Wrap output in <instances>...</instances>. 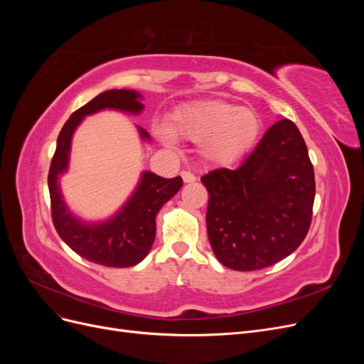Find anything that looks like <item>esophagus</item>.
<instances>
[{
  "label": "esophagus",
  "instance_id": "obj_1",
  "mask_svg": "<svg viewBox=\"0 0 364 364\" xmlns=\"http://www.w3.org/2000/svg\"><path fill=\"white\" fill-rule=\"evenodd\" d=\"M181 176H182V179H183L185 183H193V182H196V176H194L191 171H182Z\"/></svg>",
  "mask_w": 364,
  "mask_h": 364
}]
</instances>
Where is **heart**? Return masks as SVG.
Listing matches in <instances>:
<instances>
[{
	"label": "heart",
	"instance_id": "b5f03b06",
	"mask_svg": "<svg viewBox=\"0 0 364 364\" xmlns=\"http://www.w3.org/2000/svg\"><path fill=\"white\" fill-rule=\"evenodd\" d=\"M261 118L249 107L223 100H196L176 107L159 129L164 142L181 138L200 142V155L209 164L232 165L255 146Z\"/></svg>",
	"mask_w": 364,
	"mask_h": 364
}]
</instances>
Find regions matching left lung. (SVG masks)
I'll use <instances>...</instances> for the list:
<instances>
[{"instance_id":"1","label":"left lung","mask_w":364,"mask_h":364,"mask_svg":"<svg viewBox=\"0 0 364 364\" xmlns=\"http://www.w3.org/2000/svg\"><path fill=\"white\" fill-rule=\"evenodd\" d=\"M208 238L228 269L273 266L301 246L311 225L314 170L299 129L279 119L237 170L205 174Z\"/></svg>"}]
</instances>
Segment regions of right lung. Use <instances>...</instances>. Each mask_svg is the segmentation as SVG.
Listing matches in <instances>:
<instances>
[{"mask_svg": "<svg viewBox=\"0 0 364 364\" xmlns=\"http://www.w3.org/2000/svg\"><path fill=\"white\" fill-rule=\"evenodd\" d=\"M142 95L134 90H111L98 94L70 117L58 136V146L48 173L53 223L59 237L77 255L106 267H130L144 259L156 235L159 209L181 190L182 178L165 179L151 171H142L135 191L111 218L87 223L74 215L65 203L59 179L68 170L71 141L75 129L86 115L105 109L139 114L144 109ZM139 136L150 141L147 132L138 127Z\"/></svg>", "mask_w": 364, "mask_h": 364, "instance_id": "add662e5", "label": "right lung"}]
</instances>
